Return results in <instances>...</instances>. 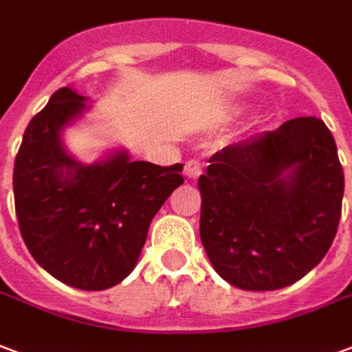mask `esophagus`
I'll list each match as a JSON object with an SVG mask.
<instances>
[{"instance_id": "1", "label": "esophagus", "mask_w": 352, "mask_h": 352, "mask_svg": "<svg viewBox=\"0 0 352 352\" xmlns=\"http://www.w3.org/2000/svg\"><path fill=\"white\" fill-rule=\"evenodd\" d=\"M203 171V162L201 160H197V158H192L186 162L184 166V175L188 177V179H197V177L201 175Z\"/></svg>"}]
</instances>
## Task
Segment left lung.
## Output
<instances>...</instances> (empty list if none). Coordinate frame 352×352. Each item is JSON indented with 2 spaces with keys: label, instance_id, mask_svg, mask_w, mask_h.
Returning a JSON list of instances; mask_svg holds the SVG:
<instances>
[{
  "label": "left lung",
  "instance_id": "1",
  "mask_svg": "<svg viewBox=\"0 0 352 352\" xmlns=\"http://www.w3.org/2000/svg\"><path fill=\"white\" fill-rule=\"evenodd\" d=\"M199 177V235L226 282L274 291L298 282L327 256L343 199L336 142L317 117L231 143Z\"/></svg>",
  "mask_w": 352,
  "mask_h": 352
}]
</instances>
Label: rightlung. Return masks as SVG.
Returning <instances> with one entry per match:
<instances>
[{
    "mask_svg": "<svg viewBox=\"0 0 352 352\" xmlns=\"http://www.w3.org/2000/svg\"><path fill=\"white\" fill-rule=\"evenodd\" d=\"M61 87L23 132L12 173L20 233L33 259L59 282L102 291L134 270L151 220L184 183L183 164L156 166L119 149L95 164L67 153L61 130L85 111Z\"/></svg>",
    "mask_w": 352,
    "mask_h": 352,
    "instance_id": "add662e5",
    "label": "right lung"
}]
</instances>
